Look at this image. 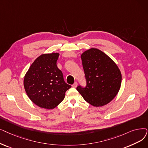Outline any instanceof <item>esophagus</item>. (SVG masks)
Returning a JSON list of instances; mask_svg holds the SVG:
<instances>
[{
	"label": "esophagus",
	"mask_w": 148,
	"mask_h": 148,
	"mask_svg": "<svg viewBox=\"0 0 148 148\" xmlns=\"http://www.w3.org/2000/svg\"><path fill=\"white\" fill-rule=\"evenodd\" d=\"M77 82H74V83L73 85V87L75 88V87H77Z\"/></svg>",
	"instance_id": "obj_1"
}]
</instances>
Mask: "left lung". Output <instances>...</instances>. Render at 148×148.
<instances>
[{
  "label": "left lung",
  "mask_w": 148,
  "mask_h": 148,
  "mask_svg": "<svg viewBox=\"0 0 148 148\" xmlns=\"http://www.w3.org/2000/svg\"><path fill=\"white\" fill-rule=\"evenodd\" d=\"M86 86L77 90L89 104L96 107L112 101L119 92L121 83V72L115 63L105 53L91 48L81 55Z\"/></svg>",
  "instance_id": "1"
}]
</instances>
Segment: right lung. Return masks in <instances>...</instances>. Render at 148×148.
Here are the masks:
<instances>
[{"instance_id": "right-lung-1", "label": "right lung", "mask_w": 148, "mask_h": 148, "mask_svg": "<svg viewBox=\"0 0 148 148\" xmlns=\"http://www.w3.org/2000/svg\"><path fill=\"white\" fill-rule=\"evenodd\" d=\"M59 53L43 54L31 64L24 77L23 85L27 95L34 104L52 110L65 98L71 86L64 81L57 68Z\"/></svg>"}]
</instances>
